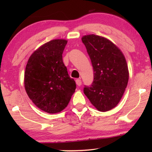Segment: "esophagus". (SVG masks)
<instances>
[{
    "label": "esophagus",
    "instance_id": "1",
    "mask_svg": "<svg viewBox=\"0 0 152 152\" xmlns=\"http://www.w3.org/2000/svg\"><path fill=\"white\" fill-rule=\"evenodd\" d=\"M76 84H77V86H81V84H82L81 80H80V79H76Z\"/></svg>",
    "mask_w": 152,
    "mask_h": 152
}]
</instances>
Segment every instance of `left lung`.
<instances>
[{
	"instance_id": "obj_1",
	"label": "left lung",
	"mask_w": 152,
	"mask_h": 152,
	"mask_svg": "<svg viewBox=\"0 0 152 152\" xmlns=\"http://www.w3.org/2000/svg\"><path fill=\"white\" fill-rule=\"evenodd\" d=\"M82 41L94 70L93 82L91 86H84V93L98 110L108 111L118 104L127 86L125 58L114 43L101 36L84 35Z\"/></svg>"
}]
</instances>
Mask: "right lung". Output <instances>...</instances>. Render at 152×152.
<instances>
[{"mask_svg":"<svg viewBox=\"0 0 152 152\" xmlns=\"http://www.w3.org/2000/svg\"><path fill=\"white\" fill-rule=\"evenodd\" d=\"M67 42L53 39L43 44L30 56L25 68L28 96L39 109L51 114L65 109L76 88L62 60Z\"/></svg>","mask_w":152,"mask_h":152,"instance_id":"add662e5","label":"right lung"}]
</instances>
